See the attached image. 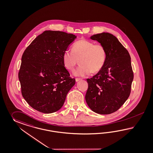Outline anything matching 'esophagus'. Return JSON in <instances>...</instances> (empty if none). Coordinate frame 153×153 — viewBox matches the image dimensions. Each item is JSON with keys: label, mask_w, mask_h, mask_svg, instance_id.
Wrapping results in <instances>:
<instances>
[{"label": "esophagus", "mask_w": 153, "mask_h": 153, "mask_svg": "<svg viewBox=\"0 0 153 153\" xmlns=\"http://www.w3.org/2000/svg\"><path fill=\"white\" fill-rule=\"evenodd\" d=\"M81 79V78H76V82H78V81H80Z\"/></svg>", "instance_id": "1"}]
</instances>
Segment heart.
<instances>
[{
  "label": "heart",
  "instance_id": "obj_1",
  "mask_svg": "<svg viewBox=\"0 0 153 153\" xmlns=\"http://www.w3.org/2000/svg\"><path fill=\"white\" fill-rule=\"evenodd\" d=\"M107 56L105 47L102 44L82 39L75 42L71 51L66 50L62 56L64 67L73 71L78 63L79 66L74 72L76 76L85 77L97 73L104 66Z\"/></svg>",
  "mask_w": 153,
  "mask_h": 153
}]
</instances>
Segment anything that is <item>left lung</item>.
<instances>
[{"label":"left lung","mask_w":153,"mask_h":153,"mask_svg":"<svg viewBox=\"0 0 153 153\" xmlns=\"http://www.w3.org/2000/svg\"><path fill=\"white\" fill-rule=\"evenodd\" d=\"M91 39L104 45L107 56L101 70L92 78L87 79L88 88L86 102L98 114H111L121 107L131 94L134 78L131 56L112 34H95Z\"/></svg>","instance_id":"left-lung-1"}]
</instances>
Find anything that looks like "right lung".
Returning <instances> with one entry per match:
<instances>
[{"label": "right lung", "mask_w": 153, "mask_h": 153, "mask_svg": "<svg viewBox=\"0 0 153 153\" xmlns=\"http://www.w3.org/2000/svg\"><path fill=\"white\" fill-rule=\"evenodd\" d=\"M76 36L45 31L25 49L18 77L22 97L32 108L44 113L59 111L75 85L64 67L62 56Z\"/></svg>", "instance_id": "1"}]
</instances>
